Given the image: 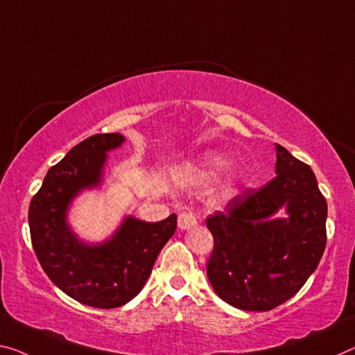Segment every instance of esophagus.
<instances>
[{
    "label": "esophagus",
    "instance_id": "1",
    "mask_svg": "<svg viewBox=\"0 0 355 355\" xmlns=\"http://www.w3.org/2000/svg\"><path fill=\"white\" fill-rule=\"evenodd\" d=\"M200 219V216L198 213H193V211H182L178 215V227L180 229H189L198 224V221Z\"/></svg>",
    "mask_w": 355,
    "mask_h": 355
}]
</instances>
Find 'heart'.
<instances>
[{
  "mask_svg": "<svg viewBox=\"0 0 355 355\" xmlns=\"http://www.w3.org/2000/svg\"><path fill=\"white\" fill-rule=\"evenodd\" d=\"M223 166H224V161H223V159H219V157H210V159H208V161L205 162L204 173H205V175H208V177L215 175V173H216Z\"/></svg>",
  "mask_w": 355,
  "mask_h": 355,
  "instance_id": "1",
  "label": "heart"
}]
</instances>
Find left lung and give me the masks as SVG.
<instances>
[{
  "instance_id": "obj_1",
  "label": "left lung",
  "mask_w": 355,
  "mask_h": 355,
  "mask_svg": "<svg viewBox=\"0 0 355 355\" xmlns=\"http://www.w3.org/2000/svg\"><path fill=\"white\" fill-rule=\"evenodd\" d=\"M275 172L262 188H246L205 221L213 235L207 277L219 299L243 311H270L294 297L327 241V202L311 167L277 145ZM279 207L288 220L272 217Z\"/></svg>"
}]
</instances>
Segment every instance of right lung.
<instances>
[{
    "label": "right lung",
    "instance_id": "right-lung-1",
    "mask_svg": "<svg viewBox=\"0 0 355 355\" xmlns=\"http://www.w3.org/2000/svg\"><path fill=\"white\" fill-rule=\"evenodd\" d=\"M116 132L94 134L49 168L33 196L28 223L37 261L55 286L83 305L118 308L132 300L177 229V215L157 223L129 216L114 239L99 246L80 243L66 224L67 205L78 191L96 187L105 151L120 147Z\"/></svg>",
    "mask_w": 355,
    "mask_h": 355
}]
</instances>
